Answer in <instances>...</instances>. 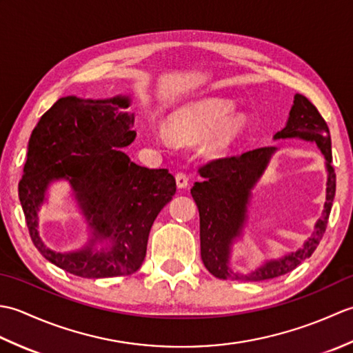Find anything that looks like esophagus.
Here are the masks:
<instances>
[{
	"instance_id": "1",
	"label": "esophagus",
	"mask_w": 353,
	"mask_h": 353,
	"mask_svg": "<svg viewBox=\"0 0 353 353\" xmlns=\"http://www.w3.org/2000/svg\"><path fill=\"white\" fill-rule=\"evenodd\" d=\"M176 183H177V186L179 188H186V186L190 185V179H188V176L185 174V172H177L176 174Z\"/></svg>"
}]
</instances>
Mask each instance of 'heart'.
<instances>
[{"instance_id":"b5f03b06","label":"heart","mask_w":353,"mask_h":353,"mask_svg":"<svg viewBox=\"0 0 353 353\" xmlns=\"http://www.w3.org/2000/svg\"><path fill=\"white\" fill-rule=\"evenodd\" d=\"M234 104L226 100L208 99L176 110L168 119L170 137L190 144L205 137L203 152L223 154L235 144L245 127L243 115H231Z\"/></svg>"}]
</instances>
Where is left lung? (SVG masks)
Returning a JSON list of instances; mask_svg holds the SVG:
<instances>
[{"instance_id": "1", "label": "left lung", "mask_w": 353, "mask_h": 353, "mask_svg": "<svg viewBox=\"0 0 353 353\" xmlns=\"http://www.w3.org/2000/svg\"><path fill=\"white\" fill-rule=\"evenodd\" d=\"M296 137L316 142L326 157L329 174L323 216L316 224L314 235L301 250L290 253L282 259L270 261L247 276H239L229 268L230 244L235 236L241 234L250 190L262 171L265 170L274 147H259L236 156L219 157L199 168L205 181L194 183L191 194L196 200L200 215L201 259L209 273L219 279L267 281L287 274L302 261L308 259L323 238L335 196V170L331 163V134L317 108L301 94L294 95V104L290 110L288 123L281 132L274 134V139Z\"/></svg>"}]
</instances>
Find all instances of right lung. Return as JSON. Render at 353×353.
<instances>
[{"label":"right lung","mask_w":353,"mask_h":353,"mask_svg":"<svg viewBox=\"0 0 353 353\" xmlns=\"http://www.w3.org/2000/svg\"><path fill=\"white\" fill-rule=\"evenodd\" d=\"M129 104L127 97H62L41 117L28 141L18 185L28 234L45 259L88 279L137 272L157 214L176 194V179L167 168L141 167L123 152L137 137L133 115L123 112ZM56 178L69 179L94 229L93 241L79 252H52L37 234V211ZM97 241H109L108 249L95 251Z\"/></svg>","instance_id":"add662e5"}]
</instances>
